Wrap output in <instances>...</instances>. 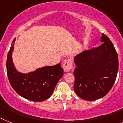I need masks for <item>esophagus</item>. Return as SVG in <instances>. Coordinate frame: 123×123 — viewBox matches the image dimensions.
Segmentation results:
<instances>
[{
	"mask_svg": "<svg viewBox=\"0 0 123 123\" xmlns=\"http://www.w3.org/2000/svg\"><path fill=\"white\" fill-rule=\"evenodd\" d=\"M63 68L66 72H69L72 68V61L71 59H68L63 63Z\"/></svg>",
	"mask_w": 123,
	"mask_h": 123,
	"instance_id": "obj_1",
	"label": "esophagus"
}]
</instances>
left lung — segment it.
Listing matches in <instances>:
<instances>
[{"instance_id": "left-lung-1", "label": "left lung", "mask_w": 123, "mask_h": 123, "mask_svg": "<svg viewBox=\"0 0 123 123\" xmlns=\"http://www.w3.org/2000/svg\"><path fill=\"white\" fill-rule=\"evenodd\" d=\"M100 46L74 57L77 67L74 89L81 98L94 101L105 97L115 84L118 70V54L113 43L102 33Z\"/></svg>"}]
</instances>
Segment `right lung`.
Returning <instances> with one entry per match:
<instances>
[{"label":"right lung","instance_id":"1","mask_svg":"<svg viewBox=\"0 0 123 123\" xmlns=\"http://www.w3.org/2000/svg\"><path fill=\"white\" fill-rule=\"evenodd\" d=\"M15 38L8 51L7 59V73L12 88L19 95L33 101H43L53 94L55 85L63 76L61 63L53 66L39 68L34 72L22 74L15 68L12 54Z\"/></svg>","mask_w":123,"mask_h":123}]
</instances>
